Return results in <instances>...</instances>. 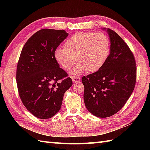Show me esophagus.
<instances>
[{"label":"esophagus","instance_id":"esophagus-1","mask_svg":"<svg viewBox=\"0 0 150 150\" xmlns=\"http://www.w3.org/2000/svg\"><path fill=\"white\" fill-rule=\"evenodd\" d=\"M71 79L73 80V82L74 83H77L78 82L81 81V78L79 77H75V76H71Z\"/></svg>","mask_w":150,"mask_h":150}]
</instances>
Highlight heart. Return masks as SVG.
Here are the masks:
<instances>
[{
    "instance_id": "1",
    "label": "heart",
    "mask_w": 150,
    "mask_h": 150,
    "mask_svg": "<svg viewBox=\"0 0 150 150\" xmlns=\"http://www.w3.org/2000/svg\"><path fill=\"white\" fill-rule=\"evenodd\" d=\"M110 50L108 37L103 33L80 32L67 39L64 48L57 49L55 59L60 66L69 70L77 62L73 74H81L86 70L95 72L106 61Z\"/></svg>"
}]
</instances>
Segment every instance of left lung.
Instances as JSON below:
<instances>
[{
	"label": "left lung",
	"instance_id": "obj_1",
	"mask_svg": "<svg viewBox=\"0 0 150 150\" xmlns=\"http://www.w3.org/2000/svg\"><path fill=\"white\" fill-rule=\"evenodd\" d=\"M110 53L102 68L84 76V100L91 113L100 118L113 115L121 110L134 90L137 79L135 57L119 35L108 29Z\"/></svg>",
	"mask_w": 150,
	"mask_h": 150
}]
</instances>
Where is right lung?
<instances>
[{
    "mask_svg": "<svg viewBox=\"0 0 150 150\" xmlns=\"http://www.w3.org/2000/svg\"><path fill=\"white\" fill-rule=\"evenodd\" d=\"M68 34L64 30L42 29L22 48L16 81L22 104L41 119L52 117L61 107L65 91L72 86L68 74L60 68L55 52Z\"/></svg>",
    "mask_w": 150,
    "mask_h": 150,
    "instance_id": "add662e5",
    "label": "right lung"
}]
</instances>
